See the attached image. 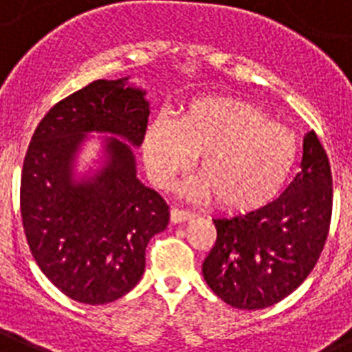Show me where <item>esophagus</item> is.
<instances>
[{"label": "esophagus", "mask_w": 352, "mask_h": 352, "mask_svg": "<svg viewBox=\"0 0 352 352\" xmlns=\"http://www.w3.org/2000/svg\"><path fill=\"white\" fill-rule=\"evenodd\" d=\"M191 218H193V214H191L190 211H184V209L177 208L171 209V221H173V223H184V221L191 220Z\"/></svg>", "instance_id": "1"}]
</instances>
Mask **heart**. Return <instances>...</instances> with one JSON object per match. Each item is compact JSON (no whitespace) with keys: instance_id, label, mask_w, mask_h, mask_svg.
Here are the masks:
<instances>
[{"instance_id":"heart-1","label":"heart","mask_w":352,"mask_h":352,"mask_svg":"<svg viewBox=\"0 0 352 352\" xmlns=\"http://www.w3.org/2000/svg\"><path fill=\"white\" fill-rule=\"evenodd\" d=\"M143 155L152 181L168 188L200 155L202 173L181 188L190 199L217 195L223 208L250 211L276 199L297 161L288 129L240 100L200 98L182 112L153 118Z\"/></svg>"}]
</instances>
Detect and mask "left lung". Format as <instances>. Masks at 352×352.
I'll return each mask as SVG.
<instances>
[{
	"instance_id": "obj_1",
	"label": "left lung",
	"mask_w": 352,
	"mask_h": 352,
	"mask_svg": "<svg viewBox=\"0 0 352 352\" xmlns=\"http://www.w3.org/2000/svg\"><path fill=\"white\" fill-rule=\"evenodd\" d=\"M331 209L329 159L311 131L304 135L300 171L279 199L245 214L212 218L217 243L202 263L204 279L232 308L274 306L317 265Z\"/></svg>"
}]
</instances>
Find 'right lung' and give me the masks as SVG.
I'll return each mask as SVG.
<instances>
[{
	"label": "right lung",
	"instance_id": "right-lung-1",
	"mask_svg": "<svg viewBox=\"0 0 352 352\" xmlns=\"http://www.w3.org/2000/svg\"><path fill=\"white\" fill-rule=\"evenodd\" d=\"M129 78L96 80L50 109L23 164L21 217L32 256L76 302L129 294L143 276L150 238L170 221L161 195L138 179L134 148L150 103ZM93 139L99 159L80 172L78 159Z\"/></svg>",
	"mask_w": 352,
	"mask_h": 352
}]
</instances>
